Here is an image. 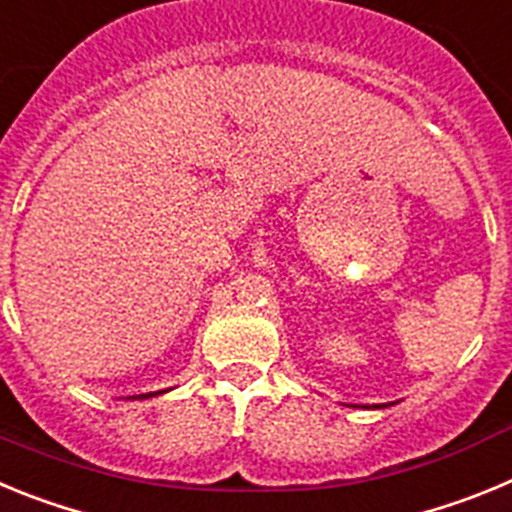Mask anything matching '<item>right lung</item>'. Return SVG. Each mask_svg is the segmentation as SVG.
I'll list each match as a JSON object with an SVG mask.
<instances>
[{
    "label": "right lung",
    "instance_id": "add662e5",
    "mask_svg": "<svg viewBox=\"0 0 512 512\" xmlns=\"http://www.w3.org/2000/svg\"><path fill=\"white\" fill-rule=\"evenodd\" d=\"M146 397H153V392H148V395Z\"/></svg>",
    "mask_w": 512,
    "mask_h": 512
}]
</instances>
